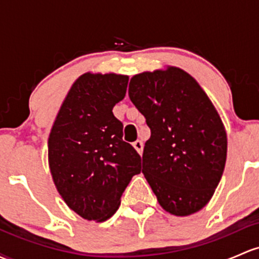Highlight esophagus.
<instances>
[{"label":"esophagus","mask_w":259,"mask_h":259,"mask_svg":"<svg viewBox=\"0 0 259 259\" xmlns=\"http://www.w3.org/2000/svg\"><path fill=\"white\" fill-rule=\"evenodd\" d=\"M133 146H134V149L139 152V154H140V155L143 154V150H144V144H143V141H141V140L134 141V143H133Z\"/></svg>","instance_id":"obj_1"}]
</instances>
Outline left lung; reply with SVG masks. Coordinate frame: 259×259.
<instances>
[{
  "instance_id": "left-lung-1",
  "label": "left lung",
  "mask_w": 259,
  "mask_h": 259,
  "mask_svg": "<svg viewBox=\"0 0 259 259\" xmlns=\"http://www.w3.org/2000/svg\"><path fill=\"white\" fill-rule=\"evenodd\" d=\"M129 98L151 130L143 174L160 206L175 216L200 211L219 186L227 157L216 108L194 77L170 65L134 75Z\"/></svg>"
}]
</instances>
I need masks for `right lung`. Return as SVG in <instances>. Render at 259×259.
I'll return each instance as SVG.
<instances>
[{"instance_id":"right-lung-1","label":"right lung","mask_w":259,"mask_h":259,"mask_svg":"<svg viewBox=\"0 0 259 259\" xmlns=\"http://www.w3.org/2000/svg\"><path fill=\"white\" fill-rule=\"evenodd\" d=\"M127 81V75L115 73L81 74L48 138L54 185L68 207L88 221L110 219L130 180L141 170L140 155L122 140V124L113 114Z\"/></svg>"}]
</instances>
